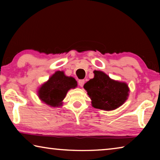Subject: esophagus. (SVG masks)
Returning a JSON list of instances; mask_svg holds the SVG:
<instances>
[{"mask_svg": "<svg viewBox=\"0 0 160 160\" xmlns=\"http://www.w3.org/2000/svg\"><path fill=\"white\" fill-rule=\"evenodd\" d=\"M84 84H85V80H78V85L80 87H83Z\"/></svg>", "mask_w": 160, "mask_h": 160, "instance_id": "1", "label": "esophagus"}]
</instances>
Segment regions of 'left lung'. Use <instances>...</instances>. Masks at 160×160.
Returning <instances> with one entry per match:
<instances>
[{
  "instance_id": "1",
  "label": "left lung",
  "mask_w": 160,
  "mask_h": 160,
  "mask_svg": "<svg viewBox=\"0 0 160 160\" xmlns=\"http://www.w3.org/2000/svg\"><path fill=\"white\" fill-rule=\"evenodd\" d=\"M94 78L84 85L92 100V106L105 111L114 110L121 107L128 99V85L111 79L99 70H94Z\"/></svg>"
}]
</instances>
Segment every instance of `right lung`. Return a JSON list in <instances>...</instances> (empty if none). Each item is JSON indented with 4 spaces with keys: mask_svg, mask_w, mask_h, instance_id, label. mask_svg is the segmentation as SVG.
Returning <instances> with one entry per match:
<instances>
[{
    "mask_svg": "<svg viewBox=\"0 0 160 160\" xmlns=\"http://www.w3.org/2000/svg\"><path fill=\"white\" fill-rule=\"evenodd\" d=\"M77 81L65 75L63 71H56L38 90V96L45 104L53 107H60L68 91L77 87Z\"/></svg>",
    "mask_w": 160,
    "mask_h": 160,
    "instance_id": "obj_1",
    "label": "right lung"
}]
</instances>
